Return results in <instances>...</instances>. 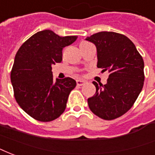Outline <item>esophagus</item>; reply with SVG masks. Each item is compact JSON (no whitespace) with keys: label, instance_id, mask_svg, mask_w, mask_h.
Listing matches in <instances>:
<instances>
[{"label":"esophagus","instance_id":"obj_1","mask_svg":"<svg viewBox=\"0 0 155 155\" xmlns=\"http://www.w3.org/2000/svg\"><path fill=\"white\" fill-rule=\"evenodd\" d=\"M87 83V81L85 80H77V85L78 86H83Z\"/></svg>","mask_w":155,"mask_h":155}]
</instances>
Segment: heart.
I'll return each mask as SVG.
<instances>
[{
    "label": "heart",
    "instance_id": "1",
    "mask_svg": "<svg viewBox=\"0 0 155 155\" xmlns=\"http://www.w3.org/2000/svg\"><path fill=\"white\" fill-rule=\"evenodd\" d=\"M85 43H87V42H82L81 43V45H82V44H85Z\"/></svg>",
    "mask_w": 155,
    "mask_h": 155
}]
</instances>
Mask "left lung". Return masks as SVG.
<instances>
[{"label":"left lung","instance_id":"left-lung-1","mask_svg":"<svg viewBox=\"0 0 155 155\" xmlns=\"http://www.w3.org/2000/svg\"><path fill=\"white\" fill-rule=\"evenodd\" d=\"M97 50V67L109 73L105 85L93 82L95 95L87 103L93 114L104 120L123 115L137 101L144 85V60L128 38L114 32L87 37Z\"/></svg>","mask_w":155,"mask_h":155}]
</instances>
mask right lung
Segmentation results:
<instances>
[{
  "label": "right lung",
  "mask_w": 155,
  "mask_h": 155,
  "mask_svg": "<svg viewBox=\"0 0 155 155\" xmlns=\"http://www.w3.org/2000/svg\"><path fill=\"white\" fill-rule=\"evenodd\" d=\"M77 36L60 37L51 30L32 35L16 53L10 73L14 94L24 112L41 122H51L62 114L76 81L56 78L52 65L62 61V51Z\"/></svg>",
  "instance_id": "add662e5"
}]
</instances>
